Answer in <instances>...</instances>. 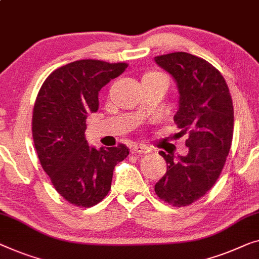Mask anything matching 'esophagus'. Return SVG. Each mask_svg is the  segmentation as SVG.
Wrapping results in <instances>:
<instances>
[{
  "label": "esophagus",
  "instance_id": "34e87169",
  "mask_svg": "<svg viewBox=\"0 0 259 259\" xmlns=\"http://www.w3.org/2000/svg\"><path fill=\"white\" fill-rule=\"evenodd\" d=\"M148 152H151V149L146 147V146H142V145L131 146V153H132V154H145V153H148Z\"/></svg>",
  "mask_w": 259,
  "mask_h": 259
}]
</instances>
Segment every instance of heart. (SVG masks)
Instances as JSON below:
<instances>
[{
    "instance_id": "b5f03b06",
    "label": "heart",
    "mask_w": 259,
    "mask_h": 259,
    "mask_svg": "<svg viewBox=\"0 0 259 259\" xmlns=\"http://www.w3.org/2000/svg\"><path fill=\"white\" fill-rule=\"evenodd\" d=\"M156 74H157V73H156Z\"/></svg>"
}]
</instances>
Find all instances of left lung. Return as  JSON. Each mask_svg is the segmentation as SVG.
<instances>
[{
	"instance_id": "8db88e82",
	"label": "left lung",
	"mask_w": 259,
	"mask_h": 259,
	"mask_svg": "<svg viewBox=\"0 0 259 259\" xmlns=\"http://www.w3.org/2000/svg\"><path fill=\"white\" fill-rule=\"evenodd\" d=\"M154 61L173 77L179 91L174 121L188 134V154L159 152L167 171L155 185L161 200L175 207L193 203L211 189L229 154L234 106L222 74L210 63L187 52L157 56Z\"/></svg>"
}]
</instances>
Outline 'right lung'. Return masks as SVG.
<instances>
[{"instance_id":"add662e5","label":"right lung","mask_w":259,"mask_h":259,"mask_svg":"<svg viewBox=\"0 0 259 259\" xmlns=\"http://www.w3.org/2000/svg\"><path fill=\"white\" fill-rule=\"evenodd\" d=\"M126 63L76 61L55 70L40 88L32 114V138L55 189L77 207H93L111 189L125 145L97 149L85 138L86 118L99 108V91L125 71Z\"/></svg>"}]
</instances>
